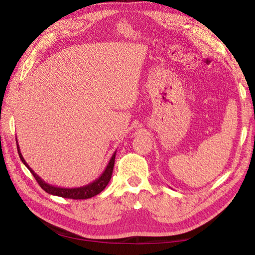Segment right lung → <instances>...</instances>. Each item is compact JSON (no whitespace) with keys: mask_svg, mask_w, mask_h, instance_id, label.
Masks as SVG:
<instances>
[{"mask_svg":"<svg viewBox=\"0 0 255 255\" xmlns=\"http://www.w3.org/2000/svg\"><path fill=\"white\" fill-rule=\"evenodd\" d=\"M15 140H16V147H18V153H19L21 161H22L24 165L28 167V170L31 172L32 175L34 176V179L37 180V182L39 183L40 187L44 189L47 193H49V195L58 196V197H63V198H70V199H89V198H92L94 196L99 195V193H100L102 190L107 187L111 179L112 171H114V165H115L116 152L111 156L109 163H108L107 167L105 169V171H103V173L99 176L98 179L94 180L93 182L83 185V187H80V188L55 187V185H51L49 183L45 182V181L42 180L39 175H37L36 173H34L33 170L28 165L27 162H25V159L22 156V154H21V152H20L18 139H15Z\"/></svg>","mask_w":255,"mask_h":255,"instance_id":"obj_1","label":"right lung"}]
</instances>
